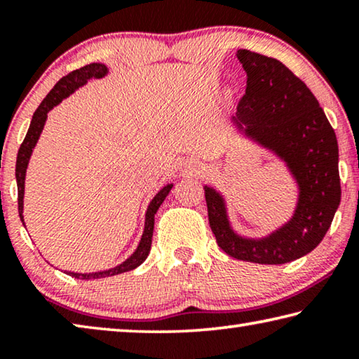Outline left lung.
I'll use <instances>...</instances> for the list:
<instances>
[{"instance_id": "8db88e82", "label": "left lung", "mask_w": 359, "mask_h": 359, "mask_svg": "<svg viewBox=\"0 0 359 359\" xmlns=\"http://www.w3.org/2000/svg\"><path fill=\"white\" fill-rule=\"evenodd\" d=\"M238 58L247 72V88L231 121L285 161L299 196L290 222L266 238L250 239L231 228L223 196L205 185L209 224L229 257L258 264L290 263L323 241L340 204L336 133L307 85L283 63L245 48L238 50Z\"/></svg>"}]
</instances>
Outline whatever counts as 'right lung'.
<instances>
[{
	"label": "right lung",
	"mask_w": 359,
	"mask_h": 359,
	"mask_svg": "<svg viewBox=\"0 0 359 359\" xmlns=\"http://www.w3.org/2000/svg\"><path fill=\"white\" fill-rule=\"evenodd\" d=\"M107 66L102 63H90L83 66L81 69H76L69 72L68 76L60 79L55 83L48 95L41 102L39 107L36 109L33 114L32 123H29V128L25 139L19 149V154H17V163H15V179H17V191H19V215L22 223L23 222V193H25V175H27V168L29 163V156L33 154V149L38 139L41 136L42 130H44L46 120H47V112L52 111L53 107L60 104L65 98H68L71 93H74L79 87L87 83L90 79H101L107 74ZM172 184H168L163 187L160 191L155 194V198L151 199L149 204V209L145 212V224H144V233L141 242H139L137 248L135 253L131 255L128 259H125L123 263L112 267V269L107 271H100V272H88V274H82V272H68L66 274L72 276L74 278H81V280H95V278H102V277H112L117 274H123V272H128L136 269L137 266H141L145 258L149 257L150 247H151V236H154V224H155V214L156 210L160 209V205L165 201V198L171 191Z\"/></svg>",
	"instance_id": "obj_1"
}]
</instances>
